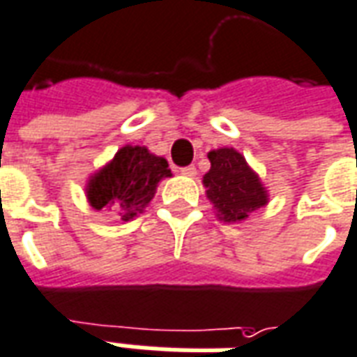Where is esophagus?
I'll return each instance as SVG.
<instances>
[{
	"label": "esophagus",
	"instance_id": "34e87169",
	"mask_svg": "<svg viewBox=\"0 0 357 357\" xmlns=\"http://www.w3.org/2000/svg\"><path fill=\"white\" fill-rule=\"evenodd\" d=\"M181 175L194 176V175H196V167H194V165H188V167H182L181 169Z\"/></svg>",
	"mask_w": 357,
	"mask_h": 357
}]
</instances>
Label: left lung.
Wrapping results in <instances>:
<instances>
[{
  "mask_svg": "<svg viewBox=\"0 0 357 357\" xmlns=\"http://www.w3.org/2000/svg\"><path fill=\"white\" fill-rule=\"evenodd\" d=\"M211 161L204 184L207 197L225 222H241L253 211L268 204V192L261 178L234 148H218L207 153Z\"/></svg>",
  "mask_w": 357,
  "mask_h": 357,
  "instance_id": "left-lung-1",
  "label": "left lung"
}]
</instances>
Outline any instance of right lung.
I'll return each instance as SVG.
<instances>
[{
	"label": "right lung",
	"instance_id": "obj_1",
	"mask_svg": "<svg viewBox=\"0 0 357 357\" xmlns=\"http://www.w3.org/2000/svg\"><path fill=\"white\" fill-rule=\"evenodd\" d=\"M171 176L165 158L144 146H123L87 182V199L93 209L118 207L121 220H131L152 202L158 182Z\"/></svg>",
	"mask_w": 357,
	"mask_h": 357
}]
</instances>
